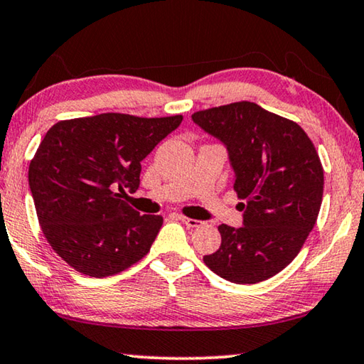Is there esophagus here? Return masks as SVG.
<instances>
[{
  "label": "esophagus",
  "mask_w": 364,
  "mask_h": 364,
  "mask_svg": "<svg viewBox=\"0 0 364 364\" xmlns=\"http://www.w3.org/2000/svg\"><path fill=\"white\" fill-rule=\"evenodd\" d=\"M180 220H181L183 223L186 225L188 228H200L202 225H204V221L194 220V218H188V217H180Z\"/></svg>",
  "instance_id": "esophagus-1"
}]
</instances>
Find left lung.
<instances>
[{
	"instance_id": "8db88e82",
	"label": "left lung",
	"mask_w": 364,
	"mask_h": 364,
	"mask_svg": "<svg viewBox=\"0 0 364 364\" xmlns=\"http://www.w3.org/2000/svg\"><path fill=\"white\" fill-rule=\"evenodd\" d=\"M193 122L226 147L242 226L220 225L221 245L204 257L213 273L236 284L278 274L316 223L324 175L315 146L295 122L255 102L193 114Z\"/></svg>"
}]
</instances>
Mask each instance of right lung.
<instances>
[{
	"label": "right lung",
	"instance_id": "right-lung-1",
	"mask_svg": "<svg viewBox=\"0 0 364 364\" xmlns=\"http://www.w3.org/2000/svg\"><path fill=\"white\" fill-rule=\"evenodd\" d=\"M181 120L109 112L49 128L28 184L46 241L78 273L106 278L149 252L164 218L139 215L122 196L139 188L141 162Z\"/></svg>",
	"mask_w": 364,
	"mask_h": 364
}]
</instances>
